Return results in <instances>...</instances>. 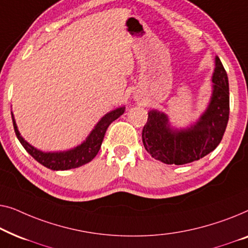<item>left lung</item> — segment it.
<instances>
[{"instance_id": "8db88e82", "label": "left lung", "mask_w": 248, "mask_h": 248, "mask_svg": "<svg viewBox=\"0 0 248 248\" xmlns=\"http://www.w3.org/2000/svg\"><path fill=\"white\" fill-rule=\"evenodd\" d=\"M212 83L208 108L190 127L173 129L165 113L149 111L141 137L152 157L170 165H184L204 157L220 144L229 119V84L219 57H216Z\"/></svg>"}]
</instances>
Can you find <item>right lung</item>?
Here are the masks:
<instances>
[{"label": "right lung", "mask_w": 248, "mask_h": 248, "mask_svg": "<svg viewBox=\"0 0 248 248\" xmlns=\"http://www.w3.org/2000/svg\"><path fill=\"white\" fill-rule=\"evenodd\" d=\"M124 107L118 108V109L110 111L109 113H107L106 116L101 118V120L96 124L93 130L91 131V134L88 136L86 140L83 141L81 145L78 146V147L69 149V151L66 152L57 153L41 152L39 149L34 148L33 146H31L29 142L24 140L22 136L20 135L18 127H16L13 113H11L16 135V137H18L19 141L21 142V145L24 147V149H26L38 163L46 166L47 169H50L53 170H66L84 165V164L91 162V160L95 157L96 154L100 151L101 145H102L104 135H106L108 127L124 112Z\"/></svg>", "instance_id": "obj_1"}]
</instances>
